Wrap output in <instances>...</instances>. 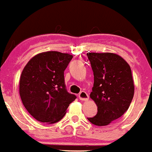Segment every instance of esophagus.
I'll list each match as a JSON object with an SVG mask.
<instances>
[{
    "mask_svg": "<svg viewBox=\"0 0 152 152\" xmlns=\"http://www.w3.org/2000/svg\"><path fill=\"white\" fill-rule=\"evenodd\" d=\"M78 98L81 101H85V102H87V101H88L89 96L85 91H81V93L78 94Z\"/></svg>",
    "mask_w": 152,
    "mask_h": 152,
    "instance_id": "1",
    "label": "esophagus"
}]
</instances>
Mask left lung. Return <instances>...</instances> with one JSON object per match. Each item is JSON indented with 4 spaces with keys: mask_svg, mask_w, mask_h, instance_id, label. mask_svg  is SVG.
<instances>
[{
    "mask_svg": "<svg viewBox=\"0 0 152 152\" xmlns=\"http://www.w3.org/2000/svg\"><path fill=\"white\" fill-rule=\"evenodd\" d=\"M94 72V87L90 94L98 113L88 121L106 126L122 116L132 101L134 85L132 70L124 58L115 53H88Z\"/></svg>",
    "mask_w": 152,
    "mask_h": 152,
    "instance_id": "obj_1",
    "label": "left lung"
}]
</instances>
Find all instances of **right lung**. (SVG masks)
Wrapping results in <instances>:
<instances>
[{
	"mask_svg": "<svg viewBox=\"0 0 152 152\" xmlns=\"http://www.w3.org/2000/svg\"><path fill=\"white\" fill-rule=\"evenodd\" d=\"M73 56L59 51L36 54L22 71L19 93L23 104L33 118L54 124L63 118L76 98L67 91L64 71Z\"/></svg>",
	"mask_w": 152,
	"mask_h": 152,
	"instance_id": "add662e5",
	"label": "right lung"
}]
</instances>
